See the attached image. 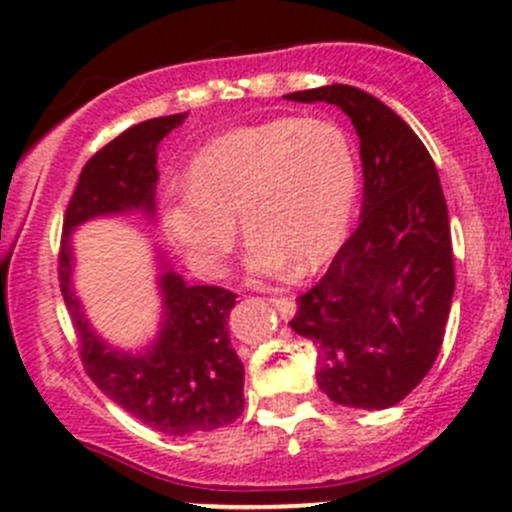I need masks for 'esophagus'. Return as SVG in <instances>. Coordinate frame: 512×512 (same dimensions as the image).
Instances as JSON below:
<instances>
[{"mask_svg": "<svg viewBox=\"0 0 512 512\" xmlns=\"http://www.w3.org/2000/svg\"><path fill=\"white\" fill-rule=\"evenodd\" d=\"M270 304L282 314V317H292L294 314V299L292 297H270Z\"/></svg>", "mask_w": 512, "mask_h": 512, "instance_id": "esophagus-1", "label": "esophagus"}]
</instances>
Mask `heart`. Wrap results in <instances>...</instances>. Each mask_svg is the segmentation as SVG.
I'll use <instances>...</instances> for the list:
<instances>
[{
	"label": "heart",
	"mask_w": 512,
	"mask_h": 512,
	"mask_svg": "<svg viewBox=\"0 0 512 512\" xmlns=\"http://www.w3.org/2000/svg\"><path fill=\"white\" fill-rule=\"evenodd\" d=\"M359 170L347 131L327 118H270L213 138L190 160L188 180L163 193V230L200 275L225 270L237 237L247 265L280 275L327 262L349 230Z\"/></svg>",
	"instance_id": "heart-1"
}]
</instances>
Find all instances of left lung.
<instances>
[{"label": "left lung", "mask_w": 512, "mask_h": 512, "mask_svg": "<svg viewBox=\"0 0 512 512\" xmlns=\"http://www.w3.org/2000/svg\"><path fill=\"white\" fill-rule=\"evenodd\" d=\"M287 98L342 108L364 165L359 227L299 294L289 327L317 347V384L329 399L389 409L428 374L451 312L456 275L438 170L409 123L366 91L332 84Z\"/></svg>", "instance_id": "left-lung-1"}]
</instances>
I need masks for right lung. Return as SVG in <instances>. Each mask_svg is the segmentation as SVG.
<instances>
[{"label":"right lung","instance_id":"right-lung-1","mask_svg":"<svg viewBox=\"0 0 512 512\" xmlns=\"http://www.w3.org/2000/svg\"><path fill=\"white\" fill-rule=\"evenodd\" d=\"M188 113L151 118L131 126L96 151L84 165L64 213L59 247V285L79 339V356L91 381L121 409L170 436L213 431L245 409V369L227 332L237 294L215 285L188 287L175 272L160 277L165 324L146 354L108 349L86 324L69 289V235L89 218L123 210L156 208V148Z\"/></svg>","mask_w":512,"mask_h":512}]
</instances>
